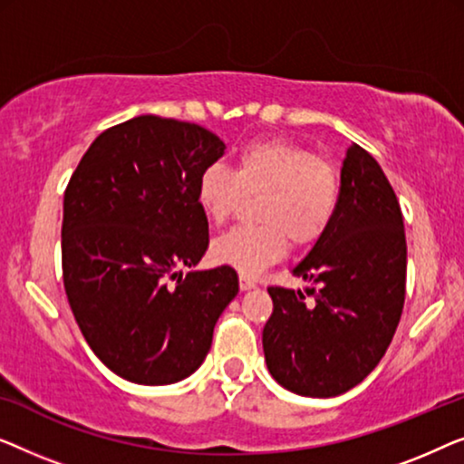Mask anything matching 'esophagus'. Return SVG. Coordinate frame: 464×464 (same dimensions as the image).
Instances as JSON below:
<instances>
[{"instance_id":"esophagus-1","label":"esophagus","mask_w":464,"mask_h":464,"mask_svg":"<svg viewBox=\"0 0 464 464\" xmlns=\"http://www.w3.org/2000/svg\"><path fill=\"white\" fill-rule=\"evenodd\" d=\"M239 288L241 290H252L256 288V282L250 276H239Z\"/></svg>"}]
</instances>
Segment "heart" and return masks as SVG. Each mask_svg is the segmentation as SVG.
I'll list each match as a JSON object with an SVG mask.
<instances>
[{"mask_svg":"<svg viewBox=\"0 0 464 464\" xmlns=\"http://www.w3.org/2000/svg\"><path fill=\"white\" fill-rule=\"evenodd\" d=\"M256 195L260 225L235 227L212 244V256L241 276L282 258L288 239L304 247L328 231L338 208V176L328 161L296 142L263 139L241 149L233 172L210 164L198 179L201 210L217 225Z\"/></svg>","mask_w":464,"mask_h":464,"instance_id":"1","label":"heart"}]
</instances>
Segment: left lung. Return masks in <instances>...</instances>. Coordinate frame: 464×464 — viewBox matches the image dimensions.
<instances>
[{
  "mask_svg": "<svg viewBox=\"0 0 464 464\" xmlns=\"http://www.w3.org/2000/svg\"><path fill=\"white\" fill-rule=\"evenodd\" d=\"M304 292L269 288L265 362L284 389L336 397L360 384L391 344L406 298V233L400 201L378 161L347 149L334 220L292 269Z\"/></svg>",
  "mask_w": 464,
  "mask_h": 464,
  "instance_id": "left-lung-1",
  "label": "left lung"
}]
</instances>
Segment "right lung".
<instances>
[{
    "label": "right lung",
    "instance_id": "right-lung-1",
    "mask_svg": "<svg viewBox=\"0 0 464 464\" xmlns=\"http://www.w3.org/2000/svg\"><path fill=\"white\" fill-rule=\"evenodd\" d=\"M223 153L225 142L198 123L140 115L104 130L64 191L71 311L96 357L130 382L191 376L237 296L227 265L181 276L210 244L198 179Z\"/></svg>",
    "mask_w": 464,
    "mask_h": 464
}]
</instances>
